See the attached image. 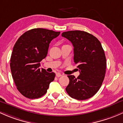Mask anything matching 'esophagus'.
Instances as JSON below:
<instances>
[{
	"mask_svg": "<svg viewBox=\"0 0 123 123\" xmlns=\"http://www.w3.org/2000/svg\"><path fill=\"white\" fill-rule=\"evenodd\" d=\"M62 76V74L60 73H56V76L57 77V78H59V77Z\"/></svg>",
	"mask_w": 123,
	"mask_h": 123,
	"instance_id": "34e87169",
	"label": "esophagus"
}]
</instances>
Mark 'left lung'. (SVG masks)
<instances>
[{
	"instance_id": "8db88e82",
	"label": "left lung",
	"mask_w": 123,
	"mask_h": 123,
	"mask_svg": "<svg viewBox=\"0 0 123 123\" xmlns=\"http://www.w3.org/2000/svg\"><path fill=\"white\" fill-rule=\"evenodd\" d=\"M62 36L73 44L74 62L80 72L77 78L73 75L68 76L69 83L66 91L76 99L91 98L99 89L105 74L107 62L101 43L85 31H66Z\"/></svg>"
}]
</instances>
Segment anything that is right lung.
I'll list each match as a JSON object with an SVG mask.
<instances>
[{"label": "right lung", "instance_id": "obj_1", "mask_svg": "<svg viewBox=\"0 0 123 123\" xmlns=\"http://www.w3.org/2000/svg\"><path fill=\"white\" fill-rule=\"evenodd\" d=\"M60 32L43 28L26 31L16 41L11 57V73L19 92L26 98L35 99L45 94L55 73L40 69L49 44Z\"/></svg>", "mask_w": 123, "mask_h": 123}]
</instances>
